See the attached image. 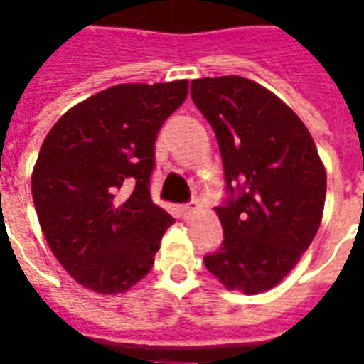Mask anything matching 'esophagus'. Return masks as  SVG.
<instances>
[{
	"mask_svg": "<svg viewBox=\"0 0 364 364\" xmlns=\"http://www.w3.org/2000/svg\"><path fill=\"white\" fill-rule=\"evenodd\" d=\"M191 205H195V200H193V203H191ZM191 205H181V213H183V216H189L191 213H193V206Z\"/></svg>",
	"mask_w": 364,
	"mask_h": 364,
	"instance_id": "obj_1",
	"label": "esophagus"
}]
</instances>
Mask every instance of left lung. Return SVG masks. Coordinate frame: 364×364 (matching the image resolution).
<instances>
[{"label":"left lung","mask_w":364,"mask_h":364,"mask_svg":"<svg viewBox=\"0 0 364 364\" xmlns=\"http://www.w3.org/2000/svg\"><path fill=\"white\" fill-rule=\"evenodd\" d=\"M191 97L220 148L224 242L205 265L230 290L257 294L294 269L320 228L326 169L294 111L240 75L191 82Z\"/></svg>","instance_id":"left-lung-1"}]
</instances>
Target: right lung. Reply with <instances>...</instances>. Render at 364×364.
<instances>
[{
  "instance_id": "add662e5",
  "label": "right lung",
  "mask_w": 364,
  "mask_h": 364,
  "mask_svg": "<svg viewBox=\"0 0 364 364\" xmlns=\"http://www.w3.org/2000/svg\"><path fill=\"white\" fill-rule=\"evenodd\" d=\"M187 80L120 83L72 107L33 169V200L60 265L85 289L119 294L150 273L173 218L151 203L156 138Z\"/></svg>"
}]
</instances>
